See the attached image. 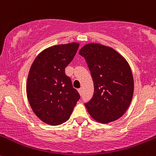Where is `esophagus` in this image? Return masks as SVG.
Instances as JSON below:
<instances>
[{"label": "esophagus", "instance_id": "34e87169", "mask_svg": "<svg viewBox=\"0 0 156 156\" xmlns=\"http://www.w3.org/2000/svg\"><path fill=\"white\" fill-rule=\"evenodd\" d=\"M78 92H79V94H82V93H83V90H82V87H81V88H79V89H78Z\"/></svg>", "mask_w": 156, "mask_h": 156}]
</instances>
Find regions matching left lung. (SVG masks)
<instances>
[{"instance_id": "8db88e82", "label": "left lung", "mask_w": 156, "mask_h": 156, "mask_svg": "<svg viewBox=\"0 0 156 156\" xmlns=\"http://www.w3.org/2000/svg\"><path fill=\"white\" fill-rule=\"evenodd\" d=\"M94 81L93 97L86 108L98 122L107 123L121 117L130 104L133 77L126 60L112 48L89 43L79 51Z\"/></svg>"}]
</instances>
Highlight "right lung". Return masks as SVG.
Wrapping results in <instances>:
<instances>
[{"mask_svg": "<svg viewBox=\"0 0 156 156\" xmlns=\"http://www.w3.org/2000/svg\"><path fill=\"white\" fill-rule=\"evenodd\" d=\"M79 47L77 43L46 49L35 58L29 72L27 94L35 114L44 123L57 126L67 121L80 94L65 69Z\"/></svg>", "mask_w": 156, "mask_h": 156, "instance_id": "obj_1", "label": "right lung"}]
</instances>
